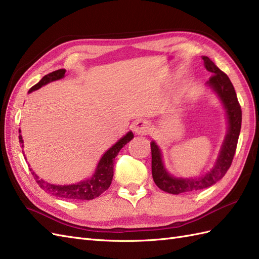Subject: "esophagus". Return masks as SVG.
<instances>
[{
  "label": "esophagus",
  "mask_w": 259,
  "mask_h": 259,
  "mask_svg": "<svg viewBox=\"0 0 259 259\" xmlns=\"http://www.w3.org/2000/svg\"><path fill=\"white\" fill-rule=\"evenodd\" d=\"M134 132L137 135H147L150 132V125L148 121L138 120L134 123Z\"/></svg>",
  "instance_id": "esophagus-1"
}]
</instances>
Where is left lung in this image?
Segmentation results:
<instances>
[{
    "label": "left lung",
    "mask_w": 259,
    "mask_h": 259,
    "mask_svg": "<svg viewBox=\"0 0 259 259\" xmlns=\"http://www.w3.org/2000/svg\"><path fill=\"white\" fill-rule=\"evenodd\" d=\"M202 60H204L207 71L212 74L207 83L219 96L223 107L226 109L229 123L228 134L212 169L201 177L188 179L174 178L170 176L164 169L161 151L155 142H151V172L153 181L160 190L170 194L178 195L181 193H191L204 190V188L215 184L217 182L225 177L229 167L231 166L235 155L237 141H239L242 123V110L239 101H237L236 93L232 82L228 77V75L223 73L208 57H202Z\"/></svg>",
    "instance_id": "obj_1"
}]
</instances>
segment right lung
<instances>
[{
	"instance_id": "right-lung-1",
	"label": "right lung",
	"mask_w": 259,
	"mask_h": 259,
	"mask_svg": "<svg viewBox=\"0 0 259 259\" xmlns=\"http://www.w3.org/2000/svg\"><path fill=\"white\" fill-rule=\"evenodd\" d=\"M64 75H65L64 68H61V69H58V71H54L50 74H48L44 76L42 79H41L38 83L32 86L28 93L37 90L42 86L47 85L49 82L61 79L64 77ZM133 137H134V135H133L132 132H128L126 135L122 137L120 141L111 147V148L102 156L99 163L97 165V169L93 178L88 180H83L77 184L54 185V184L48 183V182L44 181L42 179H40L37 174L30 169L31 174L34 178V180H36L38 185L42 188L44 191H46L47 193L51 195H54V196L64 198V199H69V200H92L98 196H100L104 191H107L110 187L111 182H112V179H113V167H114L115 157L117 156V153L120 152V150L123 148V147L130 141H132ZM18 138H19V144H22V147H24L23 145L24 141H23L22 135L19 134Z\"/></svg>"
}]
</instances>
